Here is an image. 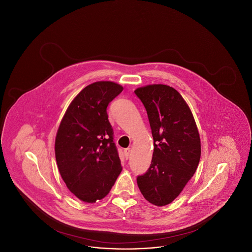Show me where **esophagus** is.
<instances>
[{"label":"esophagus","mask_w":252,"mask_h":252,"mask_svg":"<svg viewBox=\"0 0 252 252\" xmlns=\"http://www.w3.org/2000/svg\"><path fill=\"white\" fill-rule=\"evenodd\" d=\"M124 153H125V156L126 158H129V155H130V148H126L125 150H124Z\"/></svg>","instance_id":"34e87169"}]
</instances>
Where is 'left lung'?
<instances>
[{"label":"left lung","mask_w":252,"mask_h":252,"mask_svg":"<svg viewBox=\"0 0 252 252\" xmlns=\"http://www.w3.org/2000/svg\"><path fill=\"white\" fill-rule=\"evenodd\" d=\"M135 94L146 109L154 140L152 161L137 183L144 198L158 207L179 196L201 155L198 129L180 93L167 85H147Z\"/></svg>","instance_id":"obj_1"}]
</instances>
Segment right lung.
<instances>
[{
    "label": "right lung",
    "mask_w": 252,
    "mask_h": 252,
    "mask_svg": "<svg viewBox=\"0 0 252 252\" xmlns=\"http://www.w3.org/2000/svg\"><path fill=\"white\" fill-rule=\"evenodd\" d=\"M122 91L111 81L87 86L72 100L57 132L55 153L61 178L87 203L104 198L122 171L107 113Z\"/></svg>",
    "instance_id": "obj_1"
}]
</instances>
